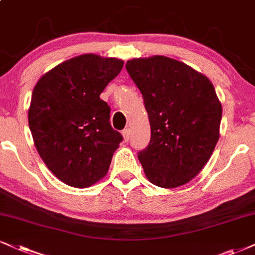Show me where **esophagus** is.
<instances>
[{"instance_id":"34e87169","label":"esophagus","mask_w":255,"mask_h":255,"mask_svg":"<svg viewBox=\"0 0 255 255\" xmlns=\"http://www.w3.org/2000/svg\"><path fill=\"white\" fill-rule=\"evenodd\" d=\"M123 137H124V139H125V142H128V139H130V128H124V130H123Z\"/></svg>"}]
</instances>
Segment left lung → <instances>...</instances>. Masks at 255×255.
I'll return each instance as SVG.
<instances>
[{
	"instance_id": "1",
	"label": "left lung",
	"mask_w": 255,
	"mask_h": 255,
	"mask_svg": "<svg viewBox=\"0 0 255 255\" xmlns=\"http://www.w3.org/2000/svg\"><path fill=\"white\" fill-rule=\"evenodd\" d=\"M143 96L151 138L138 152L147 180L161 188L188 183L219 140L222 108L207 77L183 62L156 55L125 65Z\"/></svg>"
}]
</instances>
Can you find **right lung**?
<instances>
[{
	"label": "right lung",
	"mask_w": 255,
	"mask_h": 255,
	"mask_svg": "<svg viewBox=\"0 0 255 255\" xmlns=\"http://www.w3.org/2000/svg\"><path fill=\"white\" fill-rule=\"evenodd\" d=\"M122 60L84 54L41 77L31 94L28 122L37 152L59 180L87 188L108 172L123 140L110 123L100 93L119 74Z\"/></svg>",
	"instance_id": "add662e5"
}]
</instances>
